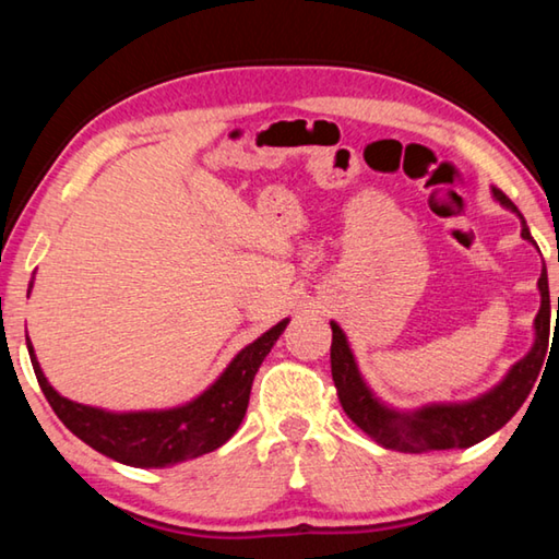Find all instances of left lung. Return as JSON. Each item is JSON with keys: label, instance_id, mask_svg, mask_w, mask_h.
Wrapping results in <instances>:
<instances>
[{"label": "left lung", "instance_id": "left-lung-1", "mask_svg": "<svg viewBox=\"0 0 559 559\" xmlns=\"http://www.w3.org/2000/svg\"><path fill=\"white\" fill-rule=\"evenodd\" d=\"M493 197L515 212L520 219L523 214L508 197L493 187ZM523 239L533 241L530 229L523 219ZM540 313L535 318V345L530 353L510 367L506 380L493 386L488 394L463 404H431L416 412H394L384 406L365 384L355 365L353 349L337 323L333 328V345H330V367H333V382L337 390V400L343 404L345 414L353 419L367 437L382 443L384 449L402 453H429V451H449V449H468L473 443L484 441L490 433L513 419V414L523 406L530 390L540 374L545 362L547 340H550V288H547V271L543 269L540 281ZM559 310V298H557Z\"/></svg>", "mask_w": 559, "mask_h": 559}]
</instances>
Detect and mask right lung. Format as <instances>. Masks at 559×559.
Listing matches in <instances>:
<instances>
[{
	"instance_id": "add662e5",
	"label": "right lung",
	"mask_w": 559,
	"mask_h": 559,
	"mask_svg": "<svg viewBox=\"0 0 559 559\" xmlns=\"http://www.w3.org/2000/svg\"><path fill=\"white\" fill-rule=\"evenodd\" d=\"M286 325L288 320H281L269 333L246 345L219 380L197 400L163 412L112 414L66 400L44 377L32 343H26V347H29L41 392L56 416L66 424V429H71L75 437L86 441L91 449L100 451L103 456L126 463V466L165 468L179 461L204 456L234 437L246 406H249L253 377Z\"/></svg>"
}]
</instances>
